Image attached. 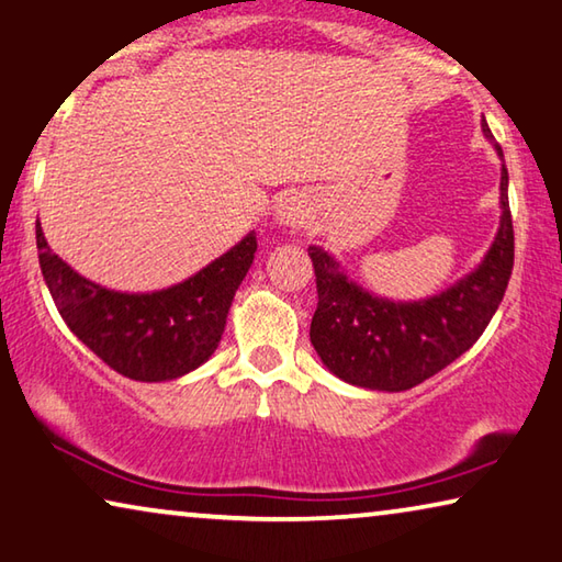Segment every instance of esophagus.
<instances>
[{
  "label": "esophagus",
  "instance_id": "1",
  "mask_svg": "<svg viewBox=\"0 0 562 562\" xmlns=\"http://www.w3.org/2000/svg\"><path fill=\"white\" fill-rule=\"evenodd\" d=\"M274 216L282 227L297 229L303 227L305 220L310 216V201L305 194H297V191H290L280 199V204L274 206Z\"/></svg>",
  "mask_w": 562,
  "mask_h": 562
}]
</instances>
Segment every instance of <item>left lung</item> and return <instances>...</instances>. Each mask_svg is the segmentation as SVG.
Masks as SVG:
<instances>
[{
	"instance_id": "1",
	"label": "left lung",
	"mask_w": 562,
	"mask_h": 562,
	"mask_svg": "<svg viewBox=\"0 0 562 562\" xmlns=\"http://www.w3.org/2000/svg\"><path fill=\"white\" fill-rule=\"evenodd\" d=\"M484 136L492 138L487 123ZM497 154L502 156V148ZM502 220L482 265L441 295L418 303L375 297L340 272L321 247L307 255L315 267L317 307L310 342L330 371L353 386L406 391L431 379L469 350L505 297L515 262V229L507 199V169L499 181Z\"/></svg>"
}]
</instances>
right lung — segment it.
Listing matches in <instances>:
<instances>
[{"instance_id": "right-lung-1", "label": "right lung", "mask_w": 562, "mask_h": 562, "mask_svg": "<svg viewBox=\"0 0 562 562\" xmlns=\"http://www.w3.org/2000/svg\"><path fill=\"white\" fill-rule=\"evenodd\" d=\"M42 278L55 307L78 338L125 379L173 381L220 346L234 292L257 252L249 232L227 255L173 288L128 295L90 282L49 249L37 222Z\"/></svg>"}]
</instances>
